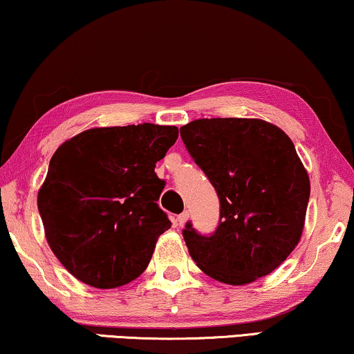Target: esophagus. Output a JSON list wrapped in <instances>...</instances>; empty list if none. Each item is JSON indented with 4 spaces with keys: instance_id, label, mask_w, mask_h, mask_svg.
Returning <instances> with one entry per match:
<instances>
[{
    "instance_id": "34e87169",
    "label": "esophagus",
    "mask_w": 354,
    "mask_h": 354,
    "mask_svg": "<svg viewBox=\"0 0 354 354\" xmlns=\"http://www.w3.org/2000/svg\"><path fill=\"white\" fill-rule=\"evenodd\" d=\"M188 221V212L185 211V212H182V214H178L177 216V219H176V224L178 225V227H182V225H185V222Z\"/></svg>"
}]
</instances>
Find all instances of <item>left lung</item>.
<instances>
[{
    "instance_id": "obj_1",
    "label": "left lung",
    "mask_w": 354,
    "mask_h": 354,
    "mask_svg": "<svg viewBox=\"0 0 354 354\" xmlns=\"http://www.w3.org/2000/svg\"><path fill=\"white\" fill-rule=\"evenodd\" d=\"M180 137L216 188L219 225L200 235L183 229L188 253L206 275L246 285L277 269L301 239L309 176L295 145L261 119H198Z\"/></svg>"
}]
</instances>
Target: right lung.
Segmentation results:
<instances>
[{
	"mask_svg": "<svg viewBox=\"0 0 354 354\" xmlns=\"http://www.w3.org/2000/svg\"><path fill=\"white\" fill-rule=\"evenodd\" d=\"M177 137L174 125L98 127L53 154L38 211L51 251L80 282L115 288L148 268L158 236L171 229L154 167Z\"/></svg>",
	"mask_w": 354,
	"mask_h": 354,
	"instance_id": "add662e5",
	"label": "right lung"
}]
</instances>
